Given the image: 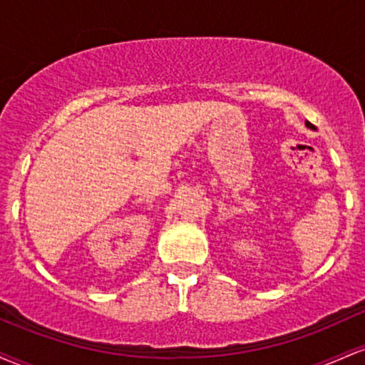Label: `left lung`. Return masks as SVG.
Listing matches in <instances>:
<instances>
[{
    "label": "left lung",
    "mask_w": 365,
    "mask_h": 365,
    "mask_svg": "<svg viewBox=\"0 0 365 365\" xmlns=\"http://www.w3.org/2000/svg\"><path fill=\"white\" fill-rule=\"evenodd\" d=\"M305 125H307V127H311V128H314V125H312V123H309V121H307V123H305Z\"/></svg>",
    "instance_id": "8db88e82"
}]
</instances>
